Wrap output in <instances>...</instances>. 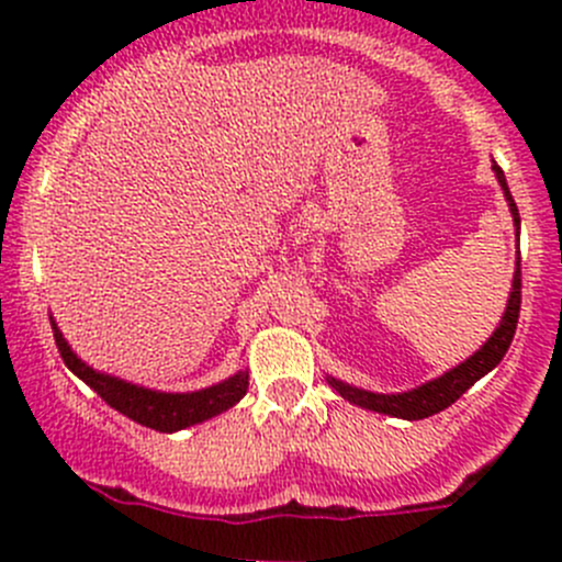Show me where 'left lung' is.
Returning <instances> with one entry per match:
<instances>
[{
	"label": "left lung",
	"instance_id": "8db88e82",
	"mask_svg": "<svg viewBox=\"0 0 562 562\" xmlns=\"http://www.w3.org/2000/svg\"><path fill=\"white\" fill-rule=\"evenodd\" d=\"M492 171H495L497 184H501L503 198L508 203V212H512L514 220V236L519 241V209L514 203L512 190L506 184V176H503L501 166L492 162ZM522 260H519V245H517V263H514V280H512V291H508V302L506 310H503L501 323L495 326V331L490 334L484 345L475 350L473 356L462 361V364L451 367L449 372L443 375L432 378V381L422 383L416 389H407V391H396V394H381V391H367L359 386H350V383L339 381V378L326 375L328 386L337 391L342 400H348L350 405H359L364 411H375L383 413V416H394V418H405V422H418V418H429L435 413L446 411L451 407L459 396L464 394L475 381H481L484 375H490L497 364L503 361L506 356L508 345H512L514 331H517V321H519V304H522Z\"/></svg>",
	"mask_w": 562,
	"mask_h": 562
}]
</instances>
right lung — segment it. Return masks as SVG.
<instances>
[{"label": "right lung", "mask_w": 562, "mask_h": 562, "mask_svg": "<svg viewBox=\"0 0 562 562\" xmlns=\"http://www.w3.org/2000/svg\"><path fill=\"white\" fill-rule=\"evenodd\" d=\"M50 328H54L56 348H59L67 370H70L72 375L81 378L89 389L98 391L113 411L133 418L140 427L157 429V432H179V429L195 427V424H203L209 422V418L220 416V413L231 411V407L247 394V370H236L234 375L225 378V381L198 391H160L138 386V383L108 375V372H100L94 370L92 364H87V361L70 348V342L65 339L61 328L56 326L54 317H50Z\"/></svg>", "instance_id": "obj_1"}]
</instances>
